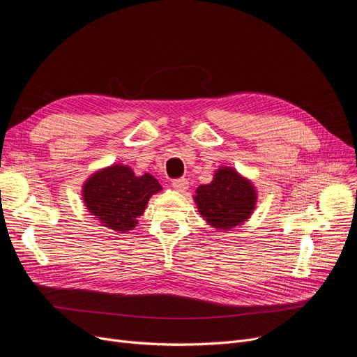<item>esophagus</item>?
<instances>
[{"label": "esophagus", "mask_w": 357, "mask_h": 357, "mask_svg": "<svg viewBox=\"0 0 357 357\" xmlns=\"http://www.w3.org/2000/svg\"><path fill=\"white\" fill-rule=\"evenodd\" d=\"M188 181H186L185 178H181V179H175L174 182H172V186H174V190L175 191H179V192H183V191H186L188 190Z\"/></svg>", "instance_id": "obj_1"}]
</instances>
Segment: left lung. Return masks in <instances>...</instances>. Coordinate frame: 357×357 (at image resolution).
<instances>
[{
	"instance_id": "8db88e82",
	"label": "left lung",
	"mask_w": 357,
	"mask_h": 357,
	"mask_svg": "<svg viewBox=\"0 0 357 357\" xmlns=\"http://www.w3.org/2000/svg\"><path fill=\"white\" fill-rule=\"evenodd\" d=\"M194 201L202 218L217 230H230L252 215L257 194L253 183L236 169H217L211 183L199 185Z\"/></svg>"
}]
</instances>
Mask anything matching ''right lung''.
Instances as JSON below:
<instances>
[{
	"mask_svg": "<svg viewBox=\"0 0 357 357\" xmlns=\"http://www.w3.org/2000/svg\"><path fill=\"white\" fill-rule=\"evenodd\" d=\"M162 186L150 174L136 176L130 166L112 165L92 174L82 186L86 210L104 227L126 233L133 230L150 197Z\"/></svg>",
	"mask_w": 357,
	"mask_h": 357,
	"instance_id": "add662e5",
	"label": "right lung"
}]
</instances>
